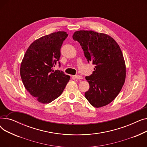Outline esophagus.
Listing matches in <instances>:
<instances>
[{
    "label": "esophagus",
    "instance_id": "34e87169",
    "mask_svg": "<svg viewBox=\"0 0 147 147\" xmlns=\"http://www.w3.org/2000/svg\"><path fill=\"white\" fill-rule=\"evenodd\" d=\"M74 78H75V79H78V80H80V79H83L82 77L81 76H79V75H76V76H74Z\"/></svg>",
    "mask_w": 147,
    "mask_h": 147
}]
</instances>
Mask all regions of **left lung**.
<instances>
[{
  "mask_svg": "<svg viewBox=\"0 0 147 147\" xmlns=\"http://www.w3.org/2000/svg\"><path fill=\"white\" fill-rule=\"evenodd\" d=\"M78 41L94 71L85 79L89 83L84 93L89 103L96 108L110 104L120 92L126 78V66L120 46L110 36L94 31L76 32Z\"/></svg>",
  "mask_w": 147,
  "mask_h": 147,
  "instance_id": "obj_1",
  "label": "left lung"
}]
</instances>
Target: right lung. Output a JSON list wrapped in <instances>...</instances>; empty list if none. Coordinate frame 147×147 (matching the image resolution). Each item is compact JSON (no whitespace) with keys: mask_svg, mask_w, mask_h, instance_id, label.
I'll list each match as a JSON object with an SVG mask.
<instances>
[{"mask_svg":"<svg viewBox=\"0 0 147 147\" xmlns=\"http://www.w3.org/2000/svg\"><path fill=\"white\" fill-rule=\"evenodd\" d=\"M68 37L64 32L43 36L30 45L23 58L20 75L27 90L38 102L50 103L63 93L69 76L63 71H53L58 63L60 49Z\"/></svg>","mask_w":147,"mask_h":147,"instance_id":"obj_1","label":"right lung"}]
</instances>
